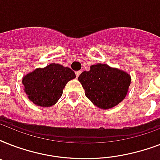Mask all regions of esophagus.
<instances>
[{
	"mask_svg": "<svg viewBox=\"0 0 160 160\" xmlns=\"http://www.w3.org/2000/svg\"><path fill=\"white\" fill-rule=\"evenodd\" d=\"M80 73H81V71H80V70H78V71H76V72H75V75H76V78L79 77V75H80Z\"/></svg>",
	"mask_w": 160,
	"mask_h": 160,
	"instance_id": "obj_1",
	"label": "esophagus"
}]
</instances>
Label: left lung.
Instances as JSON below:
<instances>
[{
	"label": "left lung",
	"instance_id": "obj_1",
	"mask_svg": "<svg viewBox=\"0 0 160 160\" xmlns=\"http://www.w3.org/2000/svg\"><path fill=\"white\" fill-rule=\"evenodd\" d=\"M78 80L81 83L85 96L100 109H110L124 100L131 78L125 71L105 64L90 66L83 71Z\"/></svg>",
	"mask_w": 160,
	"mask_h": 160
}]
</instances>
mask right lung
Listing matches in <instances>:
<instances>
[{
  "mask_svg": "<svg viewBox=\"0 0 160 160\" xmlns=\"http://www.w3.org/2000/svg\"><path fill=\"white\" fill-rule=\"evenodd\" d=\"M75 78L71 69L52 63L25 75L22 84L29 100L42 107L52 106L61 97L68 81Z\"/></svg>",
  "mask_w": 160,
  "mask_h": 160,
  "instance_id": "1",
  "label": "right lung"
}]
</instances>
